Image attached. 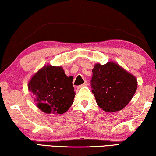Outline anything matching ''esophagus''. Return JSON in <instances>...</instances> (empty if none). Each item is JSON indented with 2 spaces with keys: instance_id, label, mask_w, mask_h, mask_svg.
I'll return each instance as SVG.
<instances>
[{
  "instance_id": "34e87169",
  "label": "esophagus",
  "mask_w": 156,
  "mask_h": 156,
  "mask_svg": "<svg viewBox=\"0 0 156 156\" xmlns=\"http://www.w3.org/2000/svg\"><path fill=\"white\" fill-rule=\"evenodd\" d=\"M88 85V83L86 81H85V83H84L83 84H82V85H80V86H78V89H80V88H82V87H84V86H86Z\"/></svg>"
}]
</instances>
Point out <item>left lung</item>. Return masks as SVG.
I'll use <instances>...</instances> for the list:
<instances>
[{"label": "left lung", "instance_id": "left-lung-1", "mask_svg": "<svg viewBox=\"0 0 156 156\" xmlns=\"http://www.w3.org/2000/svg\"><path fill=\"white\" fill-rule=\"evenodd\" d=\"M91 78L92 93L99 108L112 112L125 108L137 89V80L132 73L114 62L95 64Z\"/></svg>", "mask_w": 156, "mask_h": 156}]
</instances>
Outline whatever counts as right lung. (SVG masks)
Listing matches in <instances>:
<instances>
[{
    "label": "right lung",
    "instance_id": "1",
    "mask_svg": "<svg viewBox=\"0 0 156 156\" xmlns=\"http://www.w3.org/2000/svg\"><path fill=\"white\" fill-rule=\"evenodd\" d=\"M73 80L61 66L47 65L32 76L28 90L37 108L45 113L63 114L73 105L76 95Z\"/></svg>",
    "mask_w": 156,
    "mask_h": 156
}]
</instances>
